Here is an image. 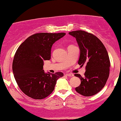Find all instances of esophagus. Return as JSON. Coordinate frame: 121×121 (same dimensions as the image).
<instances>
[{
  "label": "esophagus",
  "mask_w": 121,
  "mask_h": 121,
  "mask_svg": "<svg viewBox=\"0 0 121 121\" xmlns=\"http://www.w3.org/2000/svg\"><path fill=\"white\" fill-rule=\"evenodd\" d=\"M66 75L68 77H73L74 75L73 74H71V73H68V74H66Z\"/></svg>",
  "instance_id": "1"
}]
</instances>
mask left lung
Instances as JSON below:
<instances>
[{"label":"left lung","mask_w":121,"mask_h":121,"mask_svg":"<svg viewBox=\"0 0 121 121\" xmlns=\"http://www.w3.org/2000/svg\"><path fill=\"white\" fill-rule=\"evenodd\" d=\"M69 34L76 38L79 47L78 64L86 66L84 77L74 74L81 81L75 91L84 96L94 95L101 91L108 79L110 66L108 53L101 40L91 33L77 30Z\"/></svg>","instance_id":"1"}]
</instances>
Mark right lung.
I'll use <instances>...</instances> for the list:
<instances>
[{"label":"right lung","instance_id":"right-lung-1","mask_svg":"<svg viewBox=\"0 0 121 121\" xmlns=\"http://www.w3.org/2000/svg\"><path fill=\"white\" fill-rule=\"evenodd\" d=\"M65 33H36L19 46L14 55L12 70L20 90L34 99L46 98L53 92L62 72L45 73L43 61L51 59V50L55 42Z\"/></svg>","mask_w":121,"mask_h":121}]
</instances>
